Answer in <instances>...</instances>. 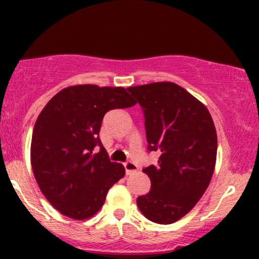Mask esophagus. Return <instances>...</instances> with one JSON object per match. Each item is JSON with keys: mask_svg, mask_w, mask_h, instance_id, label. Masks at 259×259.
Here are the masks:
<instances>
[{"mask_svg": "<svg viewBox=\"0 0 259 259\" xmlns=\"http://www.w3.org/2000/svg\"><path fill=\"white\" fill-rule=\"evenodd\" d=\"M124 168L126 176H132L133 173H137V171L139 170V168H138L133 161H126V163H124Z\"/></svg>", "mask_w": 259, "mask_h": 259, "instance_id": "obj_1", "label": "esophagus"}]
</instances>
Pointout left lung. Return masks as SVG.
Instances as JSON below:
<instances>
[{
	"label": "left lung",
	"mask_w": 259,
	"mask_h": 259,
	"mask_svg": "<svg viewBox=\"0 0 259 259\" xmlns=\"http://www.w3.org/2000/svg\"><path fill=\"white\" fill-rule=\"evenodd\" d=\"M142 106L149 151H159L158 165L143 171L148 194L137 204L154 223L171 224L190 211L209 185L217 159V132L208 109L174 82L127 89Z\"/></svg>",
	"instance_id": "obj_1"
}]
</instances>
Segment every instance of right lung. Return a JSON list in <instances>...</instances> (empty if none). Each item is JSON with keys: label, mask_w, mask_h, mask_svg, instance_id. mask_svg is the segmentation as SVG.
<instances>
[{"label": "right lung", "mask_w": 259, "mask_h": 259, "mask_svg": "<svg viewBox=\"0 0 259 259\" xmlns=\"http://www.w3.org/2000/svg\"><path fill=\"white\" fill-rule=\"evenodd\" d=\"M135 104L124 88L96 85L70 86L46 104L33 127L31 164L55 209L76 221L100 210L109 189L125 176L99 138L103 117Z\"/></svg>", "instance_id": "add662e5"}]
</instances>
